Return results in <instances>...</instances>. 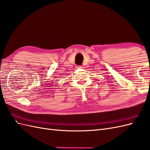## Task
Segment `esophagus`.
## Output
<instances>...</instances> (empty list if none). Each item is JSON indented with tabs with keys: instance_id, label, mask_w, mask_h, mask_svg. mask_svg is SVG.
<instances>
[{
	"instance_id": "34e87169",
	"label": "esophagus",
	"mask_w": 150,
	"mask_h": 150,
	"mask_svg": "<svg viewBox=\"0 0 150 150\" xmlns=\"http://www.w3.org/2000/svg\"><path fill=\"white\" fill-rule=\"evenodd\" d=\"M76 68H82V67H81V66H76Z\"/></svg>"
}]
</instances>
